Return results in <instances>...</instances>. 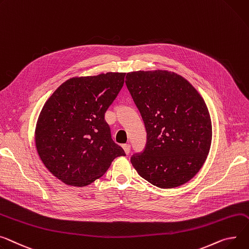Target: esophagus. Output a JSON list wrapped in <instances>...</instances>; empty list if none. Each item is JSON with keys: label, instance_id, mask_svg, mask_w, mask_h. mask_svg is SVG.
Returning <instances> with one entry per match:
<instances>
[{"label": "esophagus", "instance_id": "1", "mask_svg": "<svg viewBox=\"0 0 249 249\" xmlns=\"http://www.w3.org/2000/svg\"><path fill=\"white\" fill-rule=\"evenodd\" d=\"M122 147H123V149H124L125 153L128 155V154L130 153V149H131L130 144H123V145H122Z\"/></svg>", "mask_w": 249, "mask_h": 249}]
</instances>
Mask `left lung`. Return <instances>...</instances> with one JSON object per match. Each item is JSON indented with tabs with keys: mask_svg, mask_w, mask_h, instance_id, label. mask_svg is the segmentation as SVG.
<instances>
[{
	"mask_svg": "<svg viewBox=\"0 0 249 249\" xmlns=\"http://www.w3.org/2000/svg\"><path fill=\"white\" fill-rule=\"evenodd\" d=\"M125 83L147 133L144 150L132 155V165L157 187L186 183L202 167L211 145L203 98L186 79L168 71L131 72Z\"/></svg>",
	"mask_w": 249,
	"mask_h": 249,
	"instance_id": "1",
	"label": "left lung"
}]
</instances>
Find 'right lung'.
<instances>
[{"instance_id":"obj_1","label":"right lung","mask_w":249,"mask_h":249,"mask_svg":"<svg viewBox=\"0 0 249 249\" xmlns=\"http://www.w3.org/2000/svg\"><path fill=\"white\" fill-rule=\"evenodd\" d=\"M125 75L109 72L69 79L45 103L35 132L37 151L46 168L64 183L86 186L116 157L125 156L105 120Z\"/></svg>"}]
</instances>
